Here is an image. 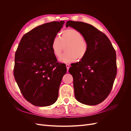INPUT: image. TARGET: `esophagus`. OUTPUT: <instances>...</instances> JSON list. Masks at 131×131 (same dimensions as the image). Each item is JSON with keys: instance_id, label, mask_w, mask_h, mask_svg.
<instances>
[{"instance_id": "esophagus-1", "label": "esophagus", "mask_w": 131, "mask_h": 131, "mask_svg": "<svg viewBox=\"0 0 131 131\" xmlns=\"http://www.w3.org/2000/svg\"><path fill=\"white\" fill-rule=\"evenodd\" d=\"M66 67H67V70L68 71L69 68H70V65L68 64H66Z\"/></svg>"}]
</instances>
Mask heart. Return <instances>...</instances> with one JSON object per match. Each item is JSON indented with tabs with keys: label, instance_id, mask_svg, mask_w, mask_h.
<instances>
[{
	"label": "heart",
	"instance_id": "heart-1",
	"mask_svg": "<svg viewBox=\"0 0 131 131\" xmlns=\"http://www.w3.org/2000/svg\"><path fill=\"white\" fill-rule=\"evenodd\" d=\"M66 46V53L59 58V61L69 63L77 59H83L88 51V43L83 38L82 35L74 29H67L62 32L61 38L54 37L51 44L54 56L59 58L61 56L63 47Z\"/></svg>",
	"mask_w": 131,
	"mask_h": 131
}]
</instances>
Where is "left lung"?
<instances>
[{
	"label": "left lung",
	"mask_w": 131,
	"mask_h": 131,
	"mask_svg": "<svg viewBox=\"0 0 131 131\" xmlns=\"http://www.w3.org/2000/svg\"><path fill=\"white\" fill-rule=\"evenodd\" d=\"M66 26L81 33L89 46L85 57L69 69L75 97L84 104H100L108 96L116 76L115 50L106 35L92 25L68 21Z\"/></svg>",
	"instance_id": "1"
}]
</instances>
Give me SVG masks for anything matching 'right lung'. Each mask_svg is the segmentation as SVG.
I'll use <instances>...</instances> for the list:
<instances>
[{
    "mask_svg": "<svg viewBox=\"0 0 131 131\" xmlns=\"http://www.w3.org/2000/svg\"><path fill=\"white\" fill-rule=\"evenodd\" d=\"M64 23L53 21L34 28L23 35L16 51L15 80L23 97L35 106H50L57 100L67 68L57 62L51 44Z\"/></svg>",
    "mask_w": 131,
    "mask_h": 131,
    "instance_id": "obj_1",
    "label": "right lung"
}]
</instances>
